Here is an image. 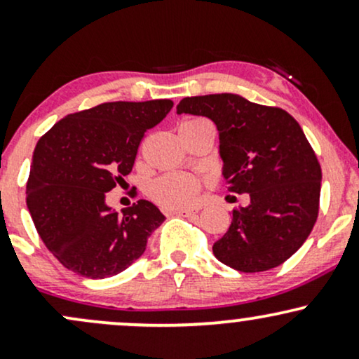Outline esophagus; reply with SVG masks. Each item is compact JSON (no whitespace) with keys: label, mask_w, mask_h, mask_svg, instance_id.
Segmentation results:
<instances>
[{"label":"esophagus","mask_w":359,"mask_h":359,"mask_svg":"<svg viewBox=\"0 0 359 359\" xmlns=\"http://www.w3.org/2000/svg\"><path fill=\"white\" fill-rule=\"evenodd\" d=\"M175 214L182 217H194L197 214V209H177Z\"/></svg>","instance_id":"esophagus-1"}]
</instances>
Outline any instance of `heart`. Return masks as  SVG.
Segmentation results:
<instances>
[{"mask_svg": "<svg viewBox=\"0 0 359 359\" xmlns=\"http://www.w3.org/2000/svg\"><path fill=\"white\" fill-rule=\"evenodd\" d=\"M211 125L205 118H187L180 123V135L192 133L199 128ZM203 182L197 177L184 172H170L151 180L147 187V194L155 204L163 209H180L197 203Z\"/></svg>", "mask_w": 359, "mask_h": 359, "instance_id": "1", "label": "heart"}]
</instances>
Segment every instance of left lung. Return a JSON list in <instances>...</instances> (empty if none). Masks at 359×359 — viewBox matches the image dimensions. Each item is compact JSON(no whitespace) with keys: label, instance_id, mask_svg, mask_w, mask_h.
<instances>
[{"label":"left lung","instance_id":"8db88e82","mask_svg":"<svg viewBox=\"0 0 359 359\" xmlns=\"http://www.w3.org/2000/svg\"><path fill=\"white\" fill-rule=\"evenodd\" d=\"M177 113L205 116L219 131L228 191L250 194L234 209L214 257L245 273L282 265L311 234L319 214L320 165L302 128L277 106L236 94L184 97Z\"/></svg>","mask_w":359,"mask_h":359}]
</instances>
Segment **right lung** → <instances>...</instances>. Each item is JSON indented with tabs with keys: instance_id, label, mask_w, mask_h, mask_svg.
Listing matches in <instances>:
<instances>
[{
	"instance_id": "add662e5",
	"label": "right lung",
	"mask_w": 359,
	"mask_h": 359,
	"mask_svg": "<svg viewBox=\"0 0 359 359\" xmlns=\"http://www.w3.org/2000/svg\"><path fill=\"white\" fill-rule=\"evenodd\" d=\"M174 102H102L69 114L36 143L27 182V205L43 245L67 270L86 278L119 273L143 255L165 221L140 199L121 214L106 196L133 168L147 130Z\"/></svg>"
}]
</instances>
